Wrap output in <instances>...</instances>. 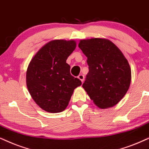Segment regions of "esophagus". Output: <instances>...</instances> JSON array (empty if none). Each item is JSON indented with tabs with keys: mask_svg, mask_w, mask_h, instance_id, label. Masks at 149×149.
<instances>
[{
	"mask_svg": "<svg viewBox=\"0 0 149 149\" xmlns=\"http://www.w3.org/2000/svg\"><path fill=\"white\" fill-rule=\"evenodd\" d=\"M78 78L80 79V80L82 81V82H83L84 81V75H82V74H80L79 75V76H78Z\"/></svg>",
	"mask_w": 149,
	"mask_h": 149,
	"instance_id": "34e87169",
	"label": "esophagus"
}]
</instances>
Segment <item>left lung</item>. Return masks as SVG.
<instances>
[{
  "instance_id": "obj_1",
  "label": "left lung",
  "mask_w": 149,
  "mask_h": 149,
  "mask_svg": "<svg viewBox=\"0 0 149 149\" xmlns=\"http://www.w3.org/2000/svg\"><path fill=\"white\" fill-rule=\"evenodd\" d=\"M79 48L87 57L88 73L82 87L100 109L118 104L129 90L131 70L121 51L104 38L81 40Z\"/></svg>"
}]
</instances>
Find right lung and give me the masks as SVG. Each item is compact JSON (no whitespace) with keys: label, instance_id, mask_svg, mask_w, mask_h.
Masks as SVG:
<instances>
[{"label":"right lung","instance_id":"1","mask_svg":"<svg viewBox=\"0 0 149 149\" xmlns=\"http://www.w3.org/2000/svg\"><path fill=\"white\" fill-rule=\"evenodd\" d=\"M76 47L75 40H52L30 61L26 73L28 91L45 111H63L75 88L82 84L78 78L71 76L70 66L66 63Z\"/></svg>","mask_w":149,"mask_h":149}]
</instances>
